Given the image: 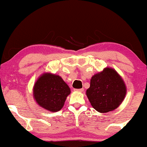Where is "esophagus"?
<instances>
[{
	"mask_svg": "<svg viewBox=\"0 0 147 147\" xmlns=\"http://www.w3.org/2000/svg\"><path fill=\"white\" fill-rule=\"evenodd\" d=\"M84 89V88H81V89H75V91L79 92H83Z\"/></svg>",
	"mask_w": 147,
	"mask_h": 147,
	"instance_id": "1",
	"label": "esophagus"
}]
</instances>
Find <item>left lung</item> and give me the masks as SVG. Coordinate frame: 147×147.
Here are the masks:
<instances>
[{"mask_svg":"<svg viewBox=\"0 0 147 147\" xmlns=\"http://www.w3.org/2000/svg\"><path fill=\"white\" fill-rule=\"evenodd\" d=\"M126 94L124 80L115 69L104 68L90 80L86 95L91 105L99 112L106 113L116 109Z\"/></svg>","mask_w":147,"mask_h":147,"instance_id":"obj_1","label":"left lung"}]
</instances>
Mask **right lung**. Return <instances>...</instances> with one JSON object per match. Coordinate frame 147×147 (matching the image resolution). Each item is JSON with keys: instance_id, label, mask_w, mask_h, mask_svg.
I'll return each mask as SVG.
<instances>
[{"instance_id": "add662e5", "label": "right lung", "mask_w": 147, "mask_h": 147, "mask_svg": "<svg viewBox=\"0 0 147 147\" xmlns=\"http://www.w3.org/2000/svg\"><path fill=\"white\" fill-rule=\"evenodd\" d=\"M70 88L59 76L44 73L38 78L33 87V96L41 107L51 112L63 108Z\"/></svg>"}]
</instances>
